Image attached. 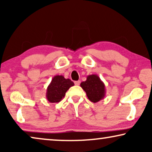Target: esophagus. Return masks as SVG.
Masks as SVG:
<instances>
[{
  "label": "esophagus",
  "mask_w": 152,
  "mask_h": 152,
  "mask_svg": "<svg viewBox=\"0 0 152 152\" xmlns=\"http://www.w3.org/2000/svg\"><path fill=\"white\" fill-rule=\"evenodd\" d=\"M80 83H81V82H80V80H78V81H75V84L77 85V86H79V85L80 84Z\"/></svg>",
  "instance_id": "1"
}]
</instances>
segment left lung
I'll use <instances>...</instances> for the list:
<instances>
[{
  "label": "left lung",
  "instance_id": "left-lung-1",
  "mask_svg": "<svg viewBox=\"0 0 152 152\" xmlns=\"http://www.w3.org/2000/svg\"><path fill=\"white\" fill-rule=\"evenodd\" d=\"M80 86L86 93L89 100L93 103L98 102L104 98L106 95L105 85L97 75H90L85 82L80 84Z\"/></svg>",
  "mask_w": 152,
  "mask_h": 152
}]
</instances>
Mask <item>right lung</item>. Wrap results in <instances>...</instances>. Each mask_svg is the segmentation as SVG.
Returning <instances> with one entry per match:
<instances>
[{
  "label": "right lung",
  "mask_w": 152,
  "mask_h": 152,
  "mask_svg": "<svg viewBox=\"0 0 152 152\" xmlns=\"http://www.w3.org/2000/svg\"><path fill=\"white\" fill-rule=\"evenodd\" d=\"M74 86L70 79H65L63 75H55L52 79L46 91V98L50 102H59L65 96L66 91Z\"/></svg>",
  "instance_id": "1"
}]
</instances>
